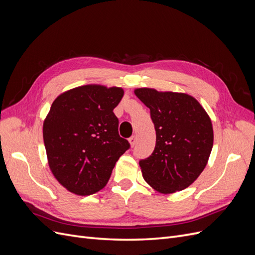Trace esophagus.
<instances>
[{"mask_svg": "<svg viewBox=\"0 0 255 255\" xmlns=\"http://www.w3.org/2000/svg\"><path fill=\"white\" fill-rule=\"evenodd\" d=\"M128 142H129V144H130V146H134L135 144H136V142H137V139H136V136H132L128 139Z\"/></svg>", "mask_w": 255, "mask_h": 255, "instance_id": "obj_1", "label": "esophagus"}]
</instances>
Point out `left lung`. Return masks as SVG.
Listing matches in <instances>:
<instances>
[{
  "instance_id": "obj_1",
  "label": "left lung",
  "mask_w": 255,
  "mask_h": 255,
  "mask_svg": "<svg viewBox=\"0 0 255 255\" xmlns=\"http://www.w3.org/2000/svg\"><path fill=\"white\" fill-rule=\"evenodd\" d=\"M134 92L150 109L156 130L155 149L139 161L144 181L165 195L187 188L211 155L214 132L210 116L187 94L153 88Z\"/></svg>"
}]
</instances>
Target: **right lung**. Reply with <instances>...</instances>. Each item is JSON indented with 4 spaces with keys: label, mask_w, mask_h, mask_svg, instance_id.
<instances>
[{
    "label": "right lung",
    "mask_w": 255,
    "mask_h": 255,
    "mask_svg": "<svg viewBox=\"0 0 255 255\" xmlns=\"http://www.w3.org/2000/svg\"><path fill=\"white\" fill-rule=\"evenodd\" d=\"M123 95L120 87L84 85L52 103L43 121L44 146L53 175L70 192L89 196L102 189L129 148L113 112Z\"/></svg>",
    "instance_id": "add662e5"
}]
</instances>
